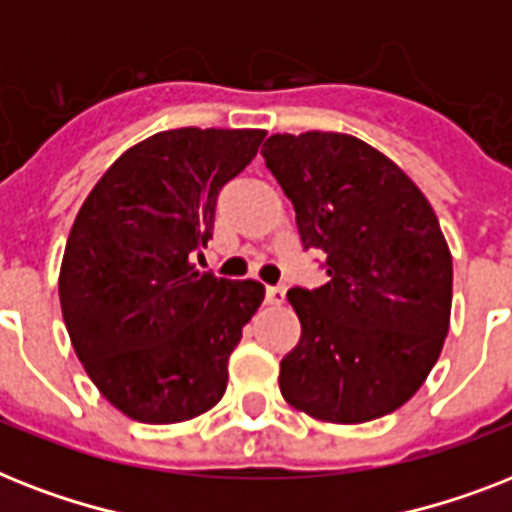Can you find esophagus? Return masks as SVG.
Instances as JSON below:
<instances>
[{
    "instance_id": "1",
    "label": "esophagus",
    "mask_w": 512,
    "mask_h": 512,
    "mask_svg": "<svg viewBox=\"0 0 512 512\" xmlns=\"http://www.w3.org/2000/svg\"><path fill=\"white\" fill-rule=\"evenodd\" d=\"M267 301L269 304H282L285 301V288L282 285H267Z\"/></svg>"
}]
</instances>
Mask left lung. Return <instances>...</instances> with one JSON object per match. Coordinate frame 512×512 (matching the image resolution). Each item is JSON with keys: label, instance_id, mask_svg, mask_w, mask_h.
<instances>
[{"label": "left lung", "instance_id": "8db88e82", "mask_svg": "<svg viewBox=\"0 0 512 512\" xmlns=\"http://www.w3.org/2000/svg\"><path fill=\"white\" fill-rule=\"evenodd\" d=\"M261 155L330 277L288 290L301 341L280 362L285 402L341 425L399 410L436 365L452 312V256L431 203L351 134H272Z\"/></svg>", "mask_w": 512, "mask_h": 512}]
</instances>
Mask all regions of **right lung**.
Listing matches in <instances>:
<instances>
[{
    "label": "right lung",
    "instance_id": "1",
    "mask_svg": "<svg viewBox=\"0 0 512 512\" xmlns=\"http://www.w3.org/2000/svg\"><path fill=\"white\" fill-rule=\"evenodd\" d=\"M264 129H171L129 147L76 214L60 306L76 357L116 410L150 425L208 412L264 301L256 280L198 272L216 198L259 153Z\"/></svg>",
    "mask_w": 512,
    "mask_h": 512
}]
</instances>
